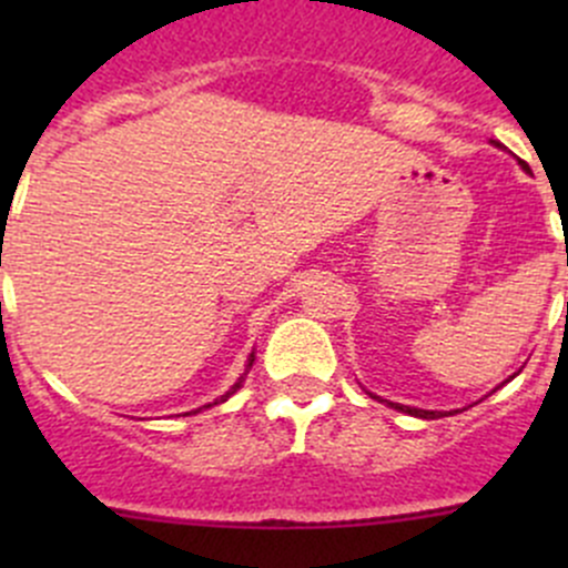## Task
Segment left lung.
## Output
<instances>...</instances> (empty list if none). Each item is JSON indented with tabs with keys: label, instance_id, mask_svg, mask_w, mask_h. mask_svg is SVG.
<instances>
[{
	"label": "left lung",
	"instance_id": "8db88e82",
	"mask_svg": "<svg viewBox=\"0 0 568 568\" xmlns=\"http://www.w3.org/2000/svg\"><path fill=\"white\" fill-rule=\"evenodd\" d=\"M374 398H379V395H374ZM393 409H400V412H409V415L415 417H423V420H437V417H443V412H432V409H415V406H400V404H393Z\"/></svg>",
	"mask_w": 568,
	"mask_h": 568
}]
</instances>
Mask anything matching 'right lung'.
Masks as SVG:
<instances>
[{"mask_svg":"<svg viewBox=\"0 0 568 568\" xmlns=\"http://www.w3.org/2000/svg\"><path fill=\"white\" fill-rule=\"evenodd\" d=\"M252 363H255V354H250V359H247V368H244V374H242V379H239V382H236V385H233V387H231V390H227V393H225V395H220V398H216V400H214V404H222V400H227V398H231V395H233V393H236V390H239V387H242V382H244V376H247V374H250V368H252ZM214 404H205V406H214Z\"/></svg>","mask_w":568,"mask_h":568,"instance_id":"right-lung-1","label":"right lung"}]
</instances>
